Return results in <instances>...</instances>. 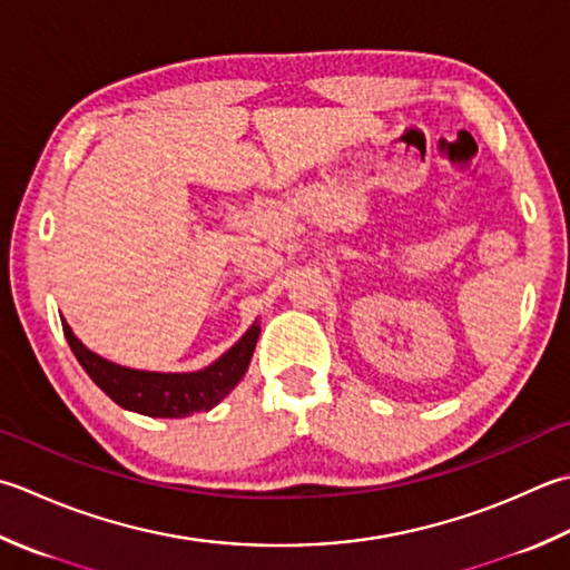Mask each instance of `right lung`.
I'll use <instances>...</instances> for the list:
<instances>
[{
    "instance_id": "right-lung-1",
    "label": "right lung",
    "mask_w": 570,
    "mask_h": 570,
    "mask_svg": "<svg viewBox=\"0 0 570 570\" xmlns=\"http://www.w3.org/2000/svg\"><path fill=\"white\" fill-rule=\"evenodd\" d=\"M63 333L69 341L76 361L81 363L88 377L114 400L116 405L130 412H140L148 417H187L195 412H207L219 405L247 373L252 355L256 348L262 326L254 321L247 333L232 345L227 353H222L215 363H209L203 371L193 373H158V371H138V367L118 365L73 336V331L66 318Z\"/></svg>"
}]
</instances>
